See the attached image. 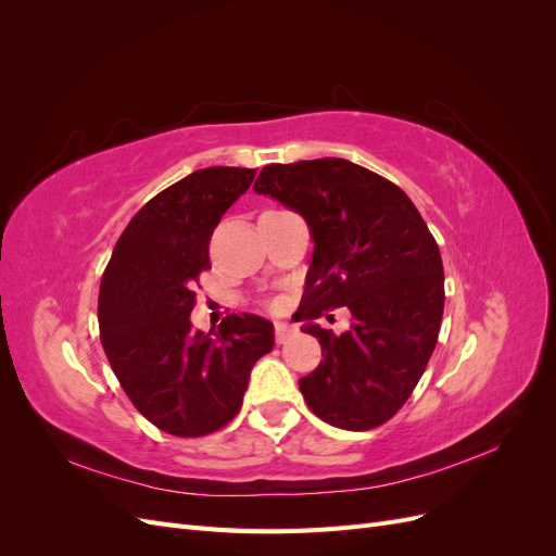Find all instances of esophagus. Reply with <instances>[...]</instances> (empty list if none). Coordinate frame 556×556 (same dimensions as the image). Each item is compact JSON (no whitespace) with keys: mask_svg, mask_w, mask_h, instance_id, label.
Returning <instances> with one entry per match:
<instances>
[{"mask_svg":"<svg viewBox=\"0 0 556 556\" xmlns=\"http://www.w3.org/2000/svg\"><path fill=\"white\" fill-rule=\"evenodd\" d=\"M294 336V329L288 323H276V343H288Z\"/></svg>","mask_w":556,"mask_h":556,"instance_id":"esophagus-1","label":"esophagus"}]
</instances>
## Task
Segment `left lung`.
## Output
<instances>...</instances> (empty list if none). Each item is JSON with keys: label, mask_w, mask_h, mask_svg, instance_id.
<instances>
[{"label": "left lung", "mask_w": 556, "mask_h": 556, "mask_svg": "<svg viewBox=\"0 0 556 556\" xmlns=\"http://www.w3.org/2000/svg\"><path fill=\"white\" fill-rule=\"evenodd\" d=\"M252 190L311 229L296 315L325 359L299 380L308 408L339 429L380 427L408 401L439 341L445 278L427 223L394 182L339 157L268 164ZM336 305L353 315L343 334L314 323Z\"/></svg>", "instance_id": "1"}]
</instances>
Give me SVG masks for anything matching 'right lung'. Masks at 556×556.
Listing matches in <instances>:
<instances>
[{
    "label": "right lung",
    "instance_id": "obj_1",
    "mask_svg": "<svg viewBox=\"0 0 556 556\" xmlns=\"http://www.w3.org/2000/svg\"><path fill=\"white\" fill-rule=\"evenodd\" d=\"M255 169L208 166L174 182L131 217L99 288V333L115 378L157 429L194 439L239 413L252 366L274 350V325L231 313L194 331V282L208 241Z\"/></svg>",
    "mask_w": 556,
    "mask_h": 556
}]
</instances>
